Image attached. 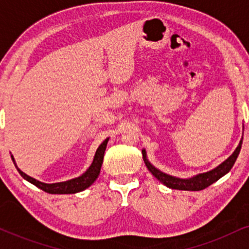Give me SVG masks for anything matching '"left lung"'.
<instances>
[{
    "label": "left lung",
    "instance_id": "8db88e82",
    "mask_svg": "<svg viewBox=\"0 0 249 249\" xmlns=\"http://www.w3.org/2000/svg\"><path fill=\"white\" fill-rule=\"evenodd\" d=\"M242 145V139L240 141L239 146L235 148L232 156L228 159L220 164L218 167H215L214 170L210 171V172L198 174V176L193 177L190 179H180L176 178V177L168 176V174L161 172L158 168H156L153 165H151V162L147 160L146 158V152L145 150H142V159H144L145 165L150 170V172L156 177L157 179L160 180L164 185H166L167 187L174 188V190H181V191H201L205 188L212 185L213 182H215L216 180H219L221 177H224L226 173H228L231 171V168L233 167L234 162H235L236 158H238L240 150H241Z\"/></svg>",
    "mask_w": 249,
    "mask_h": 249
}]
</instances>
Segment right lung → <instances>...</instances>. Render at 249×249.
Returning <instances> with one entry per match:
<instances>
[{
	"label": "right lung",
	"instance_id": "right-lung-1",
	"mask_svg": "<svg viewBox=\"0 0 249 249\" xmlns=\"http://www.w3.org/2000/svg\"><path fill=\"white\" fill-rule=\"evenodd\" d=\"M107 142L108 139H105V141L99 145V147L97 148L92 164H91V166L88 168L87 172L83 173L81 177H78V178L71 179V180H68V181H63V182H56V184H44V182H41L38 181V180L31 178V177L27 176V174L22 172V171L17 167L13 156H11V159H13L14 164H15L18 173L21 174L25 180H28V181L31 182L33 185H35V186L41 188V190L44 191V192L50 193V194H72V193L81 192V191H84L85 188L91 186V185L95 182V180L98 178L99 172H101L102 164H103V159H104V152H105V148H107Z\"/></svg>",
	"mask_w": 249,
	"mask_h": 249
}]
</instances>
